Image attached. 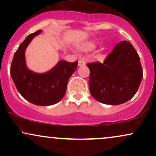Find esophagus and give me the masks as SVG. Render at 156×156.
Here are the masks:
<instances>
[{
    "label": "esophagus",
    "instance_id": "esophagus-1",
    "mask_svg": "<svg viewBox=\"0 0 156 156\" xmlns=\"http://www.w3.org/2000/svg\"><path fill=\"white\" fill-rule=\"evenodd\" d=\"M78 67H83V66L86 65V62L83 59H80V61H78Z\"/></svg>",
    "mask_w": 156,
    "mask_h": 156
}]
</instances>
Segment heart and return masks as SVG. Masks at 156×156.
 <instances>
[{
  "label": "heart",
  "mask_w": 156,
  "mask_h": 156,
  "mask_svg": "<svg viewBox=\"0 0 156 156\" xmlns=\"http://www.w3.org/2000/svg\"><path fill=\"white\" fill-rule=\"evenodd\" d=\"M97 48V44L96 43H94V42H87L85 43H83L81 45V50L83 51H94V49H96Z\"/></svg>",
  "instance_id": "obj_1"
}]
</instances>
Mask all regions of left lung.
Instances as JSON below:
<instances>
[{
  "mask_svg": "<svg viewBox=\"0 0 156 156\" xmlns=\"http://www.w3.org/2000/svg\"><path fill=\"white\" fill-rule=\"evenodd\" d=\"M89 87L94 99L108 105L128 101L136 93L143 78L140 58L128 41L119 42L103 64H87Z\"/></svg>",
  "mask_w": 156,
  "mask_h": 156,
  "instance_id": "left-lung-1",
  "label": "left lung"
}]
</instances>
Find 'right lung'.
<instances>
[{"instance_id": "obj_1", "label": "right lung", "mask_w": 156, "mask_h": 156, "mask_svg": "<svg viewBox=\"0 0 156 156\" xmlns=\"http://www.w3.org/2000/svg\"><path fill=\"white\" fill-rule=\"evenodd\" d=\"M42 31L31 34L20 44L11 64V76L20 94L37 105H51L64 96L68 80L76 71L78 62L59 61L52 69L43 73H35L27 67L25 53L32 39Z\"/></svg>"}]
</instances>
